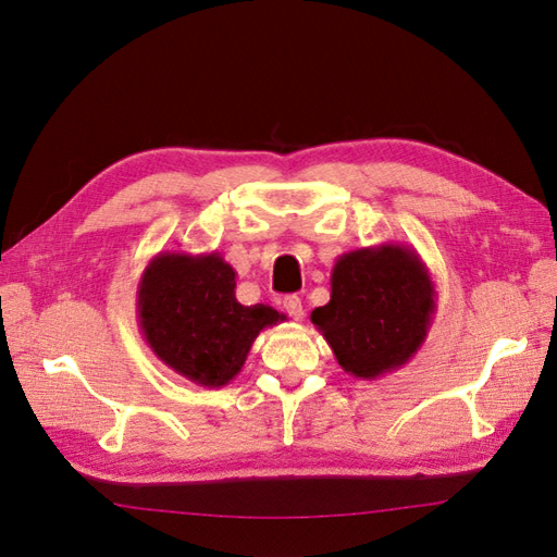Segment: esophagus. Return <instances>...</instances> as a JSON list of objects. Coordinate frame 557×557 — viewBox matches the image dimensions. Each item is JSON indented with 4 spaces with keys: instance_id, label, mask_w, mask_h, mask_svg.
I'll use <instances>...</instances> for the list:
<instances>
[{
    "instance_id": "34e87169",
    "label": "esophagus",
    "mask_w": 557,
    "mask_h": 557,
    "mask_svg": "<svg viewBox=\"0 0 557 557\" xmlns=\"http://www.w3.org/2000/svg\"><path fill=\"white\" fill-rule=\"evenodd\" d=\"M283 309L288 311V315L293 318V320H301L305 318V307H301V299L297 297V295H288L283 299Z\"/></svg>"
}]
</instances>
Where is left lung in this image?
<instances>
[{
  "label": "left lung",
  "mask_w": 557,
  "mask_h": 557,
  "mask_svg": "<svg viewBox=\"0 0 557 557\" xmlns=\"http://www.w3.org/2000/svg\"><path fill=\"white\" fill-rule=\"evenodd\" d=\"M330 301L311 311L346 374L376 381L413 360L436 311L432 272L409 246L383 242L336 258Z\"/></svg>",
  "instance_id": "1"
}]
</instances>
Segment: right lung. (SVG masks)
<instances>
[{
    "label": "right lung",
    "instance_id": "obj_1",
    "mask_svg": "<svg viewBox=\"0 0 557 557\" xmlns=\"http://www.w3.org/2000/svg\"><path fill=\"white\" fill-rule=\"evenodd\" d=\"M237 272L218 250H160L137 288V318L146 346L183 379L223 387L242 372L252 342L283 313L244 307L234 295Z\"/></svg>",
    "mask_w": 557,
    "mask_h": 557
}]
</instances>
